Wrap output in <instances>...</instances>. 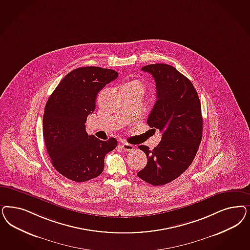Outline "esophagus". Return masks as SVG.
Instances as JSON below:
<instances>
[{
    "label": "esophagus",
    "instance_id": "obj_1",
    "mask_svg": "<svg viewBox=\"0 0 250 250\" xmlns=\"http://www.w3.org/2000/svg\"><path fill=\"white\" fill-rule=\"evenodd\" d=\"M121 147L125 152H130L134 150V145H129L128 143H122Z\"/></svg>",
    "mask_w": 250,
    "mask_h": 250
}]
</instances>
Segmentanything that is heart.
<instances>
[{"mask_svg": "<svg viewBox=\"0 0 250 250\" xmlns=\"http://www.w3.org/2000/svg\"><path fill=\"white\" fill-rule=\"evenodd\" d=\"M131 83H137V84H141L142 85V83H140V82H138V81H132V82H130Z\"/></svg>", "mask_w": 250, "mask_h": 250, "instance_id": "b5f03b06", "label": "heart"}]
</instances>
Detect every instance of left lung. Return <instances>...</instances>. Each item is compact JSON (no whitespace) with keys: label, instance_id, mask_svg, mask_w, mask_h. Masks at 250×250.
I'll list each match as a JSON object with an SVG mask.
<instances>
[{"label":"left lung","instance_id":"1","mask_svg":"<svg viewBox=\"0 0 250 250\" xmlns=\"http://www.w3.org/2000/svg\"><path fill=\"white\" fill-rule=\"evenodd\" d=\"M142 71L155 81L156 101L147 124L159 129L162 139L153 150L139 146L148 161L137 175L151 185H165L184 173L196 156L202 138V106L192 83L173 66L149 64Z\"/></svg>","mask_w":250,"mask_h":250}]
</instances>
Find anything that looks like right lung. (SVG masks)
<instances>
[{
	"mask_svg": "<svg viewBox=\"0 0 250 250\" xmlns=\"http://www.w3.org/2000/svg\"><path fill=\"white\" fill-rule=\"evenodd\" d=\"M119 73L101 67H81L65 75L48 98L43 116V137L54 168L75 182L98 177L105 154L117 140L88 135L85 122L95 111L98 93Z\"/></svg>",
	"mask_w": 250,
	"mask_h": 250,
	"instance_id": "right-lung-1",
	"label": "right lung"
}]
</instances>
